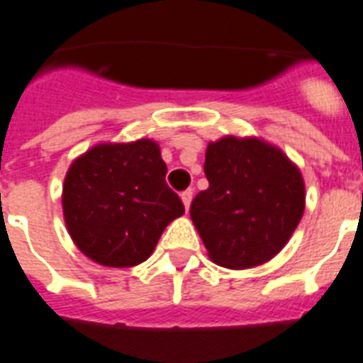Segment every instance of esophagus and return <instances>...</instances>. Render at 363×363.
<instances>
[{
  "instance_id": "1",
  "label": "esophagus",
  "mask_w": 363,
  "mask_h": 363,
  "mask_svg": "<svg viewBox=\"0 0 363 363\" xmlns=\"http://www.w3.org/2000/svg\"><path fill=\"white\" fill-rule=\"evenodd\" d=\"M192 198H194V192L192 188H188V190H184V192L181 194V199L182 203H184V209H190V203H192Z\"/></svg>"
}]
</instances>
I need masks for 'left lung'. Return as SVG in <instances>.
Masks as SVG:
<instances>
[{
    "label": "left lung",
    "instance_id": "obj_1",
    "mask_svg": "<svg viewBox=\"0 0 363 363\" xmlns=\"http://www.w3.org/2000/svg\"><path fill=\"white\" fill-rule=\"evenodd\" d=\"M209 188L190 216L209 258L228 269L265 264L282 250L305 209L303 177L281 148L226 135L205 152Z\"/></svg>",
    "mask_w": 363,
    "mask_h": 363
}]
</instances>
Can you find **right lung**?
I'll use <instances>...</instances> for the list:
<instances>
[{"label":"right lung","instance_id":"right-lung-1","mask_svg":"<svg viewBox=\"0 0 363 363\" xmlns=\"http://www.w3.org/2000/svg\"><path fill=\"white\" fill-rule=\"evenodd\" d=\"M158 143H101L67 169L62 207L67 232L84 256L107 267H131L156 248L165 226L184 215L165 184Z\"/></svg>","mask_w":363,"mask_h":363}]
</instances>
